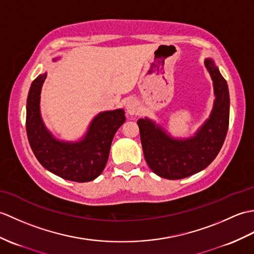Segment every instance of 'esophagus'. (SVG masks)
I'll list each match as a JSON object with an SVG mask.
<instances>
[{
    "label": "esophagus",
    "mask_w": 254,
    "mask_h": 254,
    "mask_svg": "<svg viewBox=\"0 0 254 254\" xmlns=\"http://www.w3.org/2000/svg\"><path fill=\"white\" fill-rule=\"evenodd\" d=\"M126 108H127V114L134 115L135 113H136V109H137V102L135 99H128L127 102Z\"/></svg>",
    "instance_id": "34e87169"
}]
</instances>
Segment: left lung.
<instances>
[{"label": "left lung", "instance_id": "1", "mask_svg": "<svg viewBox=\"0 0 254 254\" xmlns=\"http://www.w3.org/2000/svg\"><path fill=\"white\" fill-rule=\"evenodd\" d=\"M213 81L214 103L211 114L193 136L176 138L149 118L137 121L145 160L151 171L167 180L196 174L214 160L225 140L229 122V93L225 79L213 60H204Z\"/></svg>", "mask_w": 254, "mask_h": 254}]
</instances>
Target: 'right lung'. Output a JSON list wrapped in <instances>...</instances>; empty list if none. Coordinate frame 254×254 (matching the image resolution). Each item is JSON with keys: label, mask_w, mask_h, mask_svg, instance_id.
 Returning a JSON list of instances; mask_svg holds the SVG:
<instances>
[{"label": "right lung", "mask_w": 254, "mask_h": 254, "mask_svg": "<svg viewBox=\"0 0 254 254\" xmlns=\"http://www.w3.org/2000/svg\"><path fill=\"white\" fill-rule=\"evenodd\" d=\"M46 75L45 72L37 76L27 98L26 129L33 154L47 171L62 179L79 183L95 180L108 161L116 132L126 121L125 110L99 113L78 140L58 139L45 127L41 116V91Z\"/></svg>", "instance_id": "1"}]
</instances>
